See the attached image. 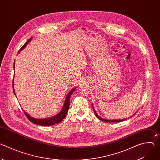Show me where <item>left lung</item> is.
Wrapping results in <instances>:
<instances>
[{"label":"left lung","instance_id":"left-lung-1","mask_svg":"<svg viewBox=\"0 0 160 160\" xmlns=\"http://www.w3.org/2000/svg\"><path fill=\"white\" fill-rule=\"evenodd\" d=\"M93 108V109H94V113H95V115H96V116L99 119V120H102V121H104V122H109V123H112V122H122V121H124L125 120V119L124 120H106V119H103V118H102L101 117H100L98 114H97V112H96V111H95V109L94 108V107H92Z\"/></svg>","mask_w":160,"mask_h":160}]
</instances>
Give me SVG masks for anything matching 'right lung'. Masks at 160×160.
Here are the masks:
<instances>
[{
    "label": "right lung",
    "mask_w": 160,
    "mask_h": 160,
    "mask_svg": "<svg viewBox=\"0 0 160 160\" xmlns=\"http://www.w3.org/2000/svg\"><path fill=\"white\" fill-rule=\"evenodd\" d=\"M32 38H30L23 45H22V47L20 49V50L18 52H19L21 50H22L26 47L27 44L32 40ZM12 88H13V92H14V94L16 95L15 92H14V80H13V82H12ZM75 89H76V88L75 87L74 88H73L70 91L69 93L68 94V95H67V96L66 98V99H65V101H64V106H63L62 109L58 114V115H56V116H54L53 117L48 118H43V119H36V118H34L32 117L31 116H30L28 114L27 112H26L25 111H24V113L25 114V115L27 116V117L28 118V119L30 122H32V123H33L35 124L38 125L51 126V125H54L56 123H58L61 122L65 118V117L66 116V114L68 112V109H69V106H70V98L71 97L72 94L74 92V91L75 90Z\"/></svg>",
    "instance_id": "1"
}]
</instances>
